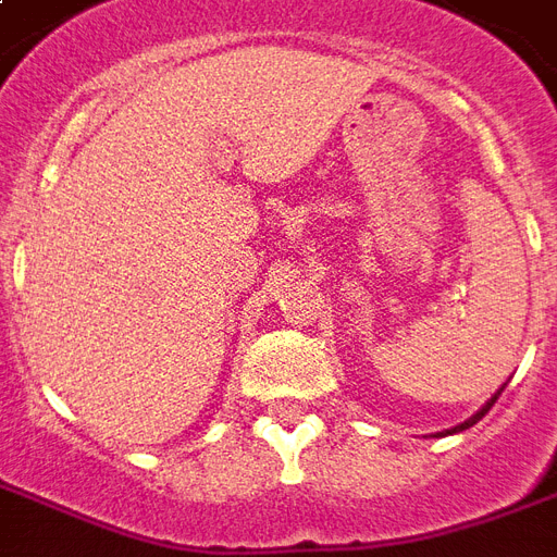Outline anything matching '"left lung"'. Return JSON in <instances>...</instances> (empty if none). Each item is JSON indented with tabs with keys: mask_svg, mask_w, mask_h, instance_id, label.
<instances>
[{
	"mask_svg": "<svg viewBox=\"0 0 557 557\" xmlns=\"http://www.w3.org/2000/svg\"><path fill=\"white\" fill-rule=\"evenodd\" d=\"M503 388H505V385H503ZM503 388H499V392H496L494 397H491V400H487L485 406H482V409L476 411V414H470V418H467L465 423H458V426H453V430H444V432H438V435H456V432H465V430H470V426H473V423H479V420L485 418L487 411H491V406H494V403H496V397H499V394H503Z\"/></svg>",
	"mask_w": 557,
	"mask_h": 557,
	"instance_id": "obj_1",
	"label": "left lung"
}]
</instances>
